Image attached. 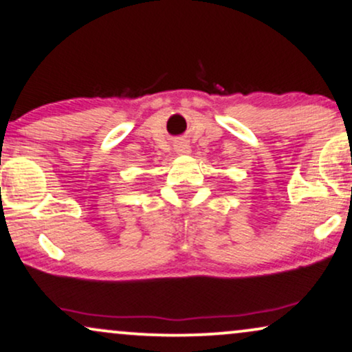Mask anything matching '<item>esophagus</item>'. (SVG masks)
I'll return each instance as SVG.
<instances>
[{
	"instance_id": "1",
	"label": "esophagus",
	"mask_w": 352,
	"mask_h": 352,
	"mask_svg": "<svg viewBox=\"0 0 352 352\" xmlns=\"http://www.w3.org/2000/svg\"><path fill=\"white\" fill-rule=\"evenodd\" d=\"M175 151H177V154H182V156H185V154L191 153V148L186 142H179L175 144Z\"/></svg>"
}]
</instances>
